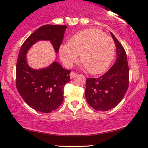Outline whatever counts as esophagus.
I'll return each mask as SVG.
<instances>
[{
    "label": "esophagus",
    "instance_id": "obj_1",
    "mask_svg": "<svg viewBox=\"0 0 148 148\" xmlns=\"http://www.w3.org/2000/svg\"><path fill=\"white\" fill-rule=\"evenodd\" d=\"M76 73H74V72H72L70 74V78L71 79H72V78H74L75 76H76Z\"/></svg>",
    "mask_w": 148,
    "mask_h": 148
}]
</instances>
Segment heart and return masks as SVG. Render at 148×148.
<instances>
[{
	"mask_svg": "<svg viewBox=\"0 0 148 148\" xmlns=\"http://www.w3.org/2000/svg\"><path fill=\"white\" fill-rule=\"evenodd\" d=\"M64 65L70 67L78 60L89 73L99 74L105 72L113 61L115 42L111 37L98 29H88L73 35L68 44L60 45L58 51Z\"/></svg>",
	"mask_w": 148,
	"mask_h": 148,
	"instance_id": "obj_1",
	"label": "heart"
}]
</instances>
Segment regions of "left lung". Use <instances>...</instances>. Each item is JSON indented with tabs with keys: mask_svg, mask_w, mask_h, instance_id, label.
<instances>
[{
	"mask_svg": "<svg viewBox=\"0 0 148 148\" xmlns=\"http://www.w3.org/2000/svg\"><path fill=\"white\" fill-rule=\"evenodd\" d=\"M116 48V62L103 76L88 78L85 90L87 103L96 111H106L121 101L129 86V66L125 51L113 33L110 32Z\"/></svg>",
	"mask_w": 148,
	"mask_h": 148,
	"instance_id": "1",
	"label": "left lung"
}]
</instances>
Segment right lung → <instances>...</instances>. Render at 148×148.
<instances>
[{
  "instance_id": "add662e5",
  "label": "right lung",
  "mask_w": 148,
  "mask_h": 148,
  "mask_svg": "<svg viewBox=\"0 0 148 148\" xmlns=\"http://www.w3.org/2000/svg\"><path fill=\"white\" fill-rule=\"evenodd\" d=\"M66 25H45L33 33L21 47L16 66V86L21 97L32 107L41 113L57 109L64 101V86L69 82L70 71L57 62L47 67L34 69L27 60V53L39 41H49L55 52L59 51Z\"/></svg>"
}]
</instances>
